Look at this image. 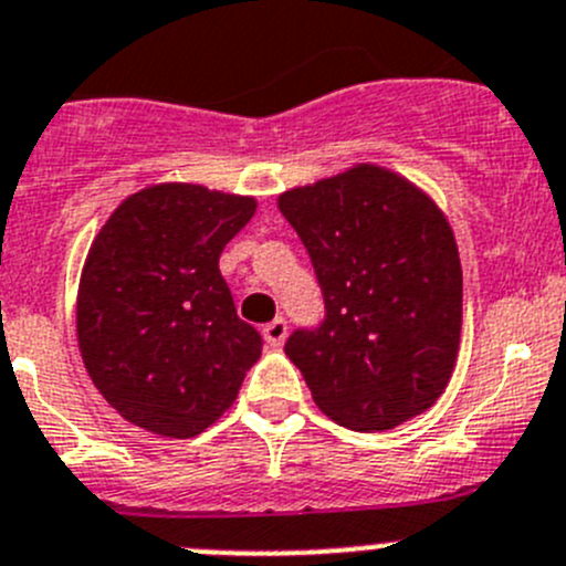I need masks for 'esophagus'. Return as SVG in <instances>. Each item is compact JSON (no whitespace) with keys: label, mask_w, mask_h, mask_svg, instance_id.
Wrapping results in <instances>:
<instances>
[{"label":"esophagus","mask_w":566,"mask_h":566,"mask_svg":"<svg viewBox=\"0 0 566 566\" xmlns=\"http://www.w3.org/2000/svg\"><path fill=\"white\" fill-rule=\"evenodd\" d=\"M262 335H265L268 346L279 348L284 340H287V321H284V318L271 321V324H265V329H262Z\"/></svg>","instance_id":"obj_1"}]
</instances>
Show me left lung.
Segmentation results:
<instances>
[{
	"label": "left lung",
	"mask_w": 566,
	"mask_h": 566,
	"mask_svg": "<svg viewBox=\"0 0 566 566\" xmlns=\"http://www.w3.org/2000/svg\"><path fill=\"white\" fill-rule=\"evenodd\" d=\"M279 209L301 237L324 318L284 355L313 399L348 430H390L430 408L461 343L463 273L438 206L371 164L290 189Z\"/></svg>",
	"instance_id": "left-lung-1"
}]
</instances>
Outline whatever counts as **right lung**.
<instances>
[{"label": "right lung", "instance_id": "1", "mask_svg": "<svg viewBox=\"0 0 566 566\" xmlns=\"http://www.w3.org/2000/svg\"><path fill=\"white\" fill-rule=\"evenodd\" d=\"M253 209V198L161 184L130 195L92 242L77 343L92 382L130 424L198 436L262 355L218 268Z\"/></svg>", "mask_w": 566, "mask_h": 566}]
</instances>
